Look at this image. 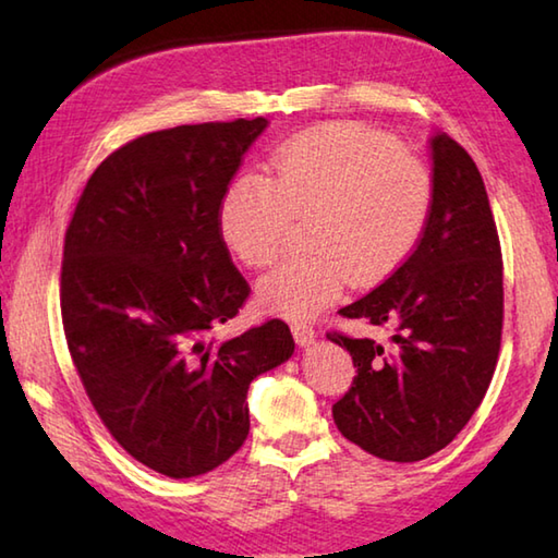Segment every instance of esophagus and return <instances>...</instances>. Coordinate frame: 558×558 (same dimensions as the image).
<instances>
[{
  "mask_svg": "<svg viewBox=\"0 0 558 558\" xmlns=\"http://www.w3.org/2000/svg\"><path fill=\"white\" fill-rule=\"evenodd\" d=\"M292 336H294V342H298V345H302V348L314 345V340H316L314 328L306 326V324H292Z\"/></svg>",
  "mask_w": 558,
  "mask_h": 558,
  "instance_id": "1",
  "label": "esophagus"
}]
</instances>
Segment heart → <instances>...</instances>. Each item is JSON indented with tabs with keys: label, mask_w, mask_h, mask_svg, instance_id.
I'll return each instance as SVG.
<instances>
[{
	"label": "heart",
	"mask_w": 558,
	"mask_h": 558,
	"mask_svg": "<svg viewBox=\"0 0 558 558\" xmlns=\"http://www.w3.org/2000/svg\"><path fill=\"white\" fill-rule=\"evenodd\" d=\"M432 174L398 141L360 124H322L270 156L268 174L244 172L218 208L222 242L246 266L278 258L292 218L306 216V244L258 280L268 312L312 318L352 278L372 286L420 242L432 210Z\"/></svg>",
	"instance_id": "1"
}]
</instances>
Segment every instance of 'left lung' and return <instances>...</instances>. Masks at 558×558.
<instances>
[{"label": "left lung", "instance_id": "8db88e82", "mask_svg": "<svg viewBox=\"0 0 558 558\" xmlns=\"http://www.w3.org/2000/svg\"><path fill=\"white\" fill-rule=\"evenodd\" d=\"M432 210L393 276L340 316L390 330L388 342L328 333L357 366L333 405L348 441L393 462L446 448L487 393L501 348L504 264L489 196L468 150L432 136Z\"/></svg>", "mask_w": 558, "mask_h": 558}]
</instances>
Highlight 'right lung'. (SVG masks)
<instances>
[{"label":"right lung","mask_w":558,"mask_h":558,"mask_svg":"<svg viewBox=\"0 0 558 558\" xmlns=\"http://www.w3.org/2000/svg\"><path fill=\"white\" fill-rule=\"evenodd\" d=\"M266 126L256 117L129 141L90 174L64 236L59 298L81 384L117 444L172 480L240 450L248 384L294 352L278 318L216 338L248 298L220 198Z\"/></svg>","instance_id":"obj_1"}]
</instances>
